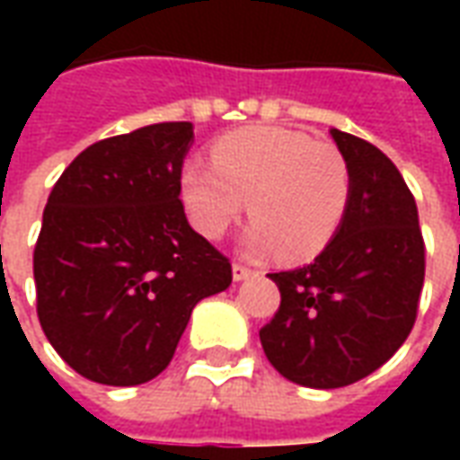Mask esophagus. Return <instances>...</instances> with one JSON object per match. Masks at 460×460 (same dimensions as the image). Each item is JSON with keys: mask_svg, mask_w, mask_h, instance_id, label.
Returning <instances> with one entry per match:
<instances>
[{"mask_svg": "<svg viewBox=\"0 0 460 460\" xmlns=\"http://www.w3.org/2000/svg\"><path fill=\"white\" fill-rule=\"evenodd\" d=\"M231 273H234V280H246L253 270H251L249 266H243V263H234V266H231Z\"/></svg>", "mask_w": 460, "mask_h": 460, "instance_id": "1", "label": "esophagus"}]
</instances>
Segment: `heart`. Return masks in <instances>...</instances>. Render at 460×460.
<instances>
[{
    "instance_id": "heart-1",
    "label": "heart",
    "mask_w": 460,
    "mask_h": 460,
    "mask_svg": "<svg viewBox=\"0 0 460 460\" xmlns=\"http://www.w3.org/2000/svg\"><path fill=\"white\" fill-rule=\"evenodd\" d=\"M211 162L190 160L180 172L187 217L207 239H221L249 201L246 251L305 261L328 246L345 219L349 170L332 142L256 125L219 137Z\"/></svg>"
}]
</instances>
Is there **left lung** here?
I'll use <instances>...</instances> for the list:
<instances>
[{
    "label": "left lung",
    "mask_w": 460,
    "mask_h": 460,
    "mask_svg": "<svg viewBox=\"0 0 460 460\" xmlns=\"http://www.w3.org/2000/svg\"><path fill=\"white\" fill-rule=\"evenodd\" d=\"M349 170L338 234L313 263L269 273L280 308L261 345L280 375L338 389L365 379L404 345L424 288V236L414 194L372 142L330 130Z\"/></svg>",
    "instance_id": "left-lung-1"
}]
</instances>
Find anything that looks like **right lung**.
Listing matches in <instances>:
<instances>
[{
    "label": "right lung",
    "mask_w": 460,
    "mask_h": 460,
    "mask_svg": "<svg viewBox=\"0 0 460 460\" xmlns=\"http://www.w3.org/2000/svg\"><path fill=\"white\" fill-rule=\"evenodd\" d=\"M191 140V122H157L95 142L49 194L36 313L61 359L91 382L155 379L194 305L231 286L229 259L184 217L180 172Z\"/></svg>",
    "instance_id": "obj_1"
}]
</instances>
